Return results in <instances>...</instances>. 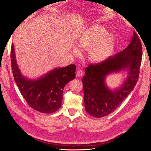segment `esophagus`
Returning <instances> with one entry per match:
<instances>
[{
	"mask_svg": "<svg viewBox=\"0 0 151 151\" xmlns=\"http://www.w3.org/2000/svg\"><path fill=\"white\" fill-rule=\"evenodd\" d=\"M83 75V71L81 70H79L76 71V75L78 76H81Z\"/></svg>",
	"mask_w": 151,
	"mask_h": 151,
	"instance_id": "34e87169",
	"label": "esophagus"
}]
</instances>
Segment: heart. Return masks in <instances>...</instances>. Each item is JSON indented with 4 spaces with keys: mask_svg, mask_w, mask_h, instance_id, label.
I'll return each mask as SVG.
<instances>
[{
    "mask_svg": "<svg viewBox=\"0 0 151 151\" xmlns=\"http://www.w3.org/2000/svg\"><path fill=\"white\" fill-rule=\"evenodd\" d=\"M116 44V38L112 33H107L106 28L101 25H93L81 33L77 41V45L72 48L75 56L81 55L80 50H88V57L93 63H101L113 55Z\"/></svg>",
    "mask_w": 151,
    "mask_h": 151,
    "instance_id": "heart-1",
    "label": "heart"
}]
</instances>
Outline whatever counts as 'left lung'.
Returning <instances> with one entry per match:
<instances>
[{"label":"left lung","instance_id":"obj_1","mask_svg":"<svg viewBox=\"0 0 151 151\" xmlns=\"http://www.w3.org/2000/svg\"><path fill=\"white\" fill-rule=\"evenodd\" d=\"M142 49L139 37L133 32L125 49L101 63L90 64L82 79L85 108L95 118L109 115L121 104L134 88L139 79ZM126 71L127 77L119 87L111 89L105 79L113 73Z\"/></svg>","mask_w":151,"mask_h":151}]
</instances>
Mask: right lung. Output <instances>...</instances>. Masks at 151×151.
I'll return each mask as SVG.
<instances>
[{"label":"right lung","instance_id":"add662e5","mask_svg":"<svg viewBox=\"0 0 151 151\" xmlns=\"http://www.w3.org/2000/svg\"><path fill=\"white\" fill-rule=\"evenodd\" d=\"M11 58L14 80L29 106L42 113H52L58 111L61 106L64 87L76 77L75 64L55 68L39 78L29 79L23 76L19 70L13 44Z\"/></svg>","mask_w":151,"mask_h":151}]
</instances>
